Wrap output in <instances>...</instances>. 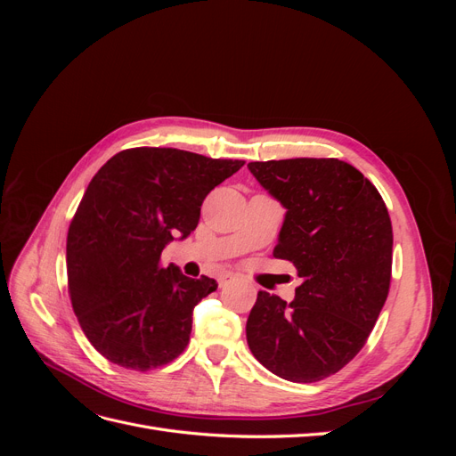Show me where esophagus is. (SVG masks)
I'll return each instance as SVG.
<instances>
[{"mask_svg": "<svg viewBox=\"0 0 456 456\" xmlns=\"http://www.w3.org/2000/svg\"><path fill=\"white\" fill-rule=\"evenodd\" d=\"M230 281H233V275H232V273H223V275H220V278H218V285H220V287L228 285Z\"/></svg>", "mask_w": 456, "mask_h": 456, "instance_id": "1", "label": "esophagus"}]
</instances>
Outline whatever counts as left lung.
Here are the masks:
<instances>
[{"label": "left lung", "instance_id": "8db88e82", "mask_svg": "<svg viewBox=\"0 0 456 456\" xmlns=\"http://www.w3.org/2000/svg\"><path fill=\"white\" fill-rule=\"evenodd\" d=\"M247 167L287 209L273 256L293 262L302 280L291 302L258 291L247 342L273 375L323 380L360 354L388 297V209L369 178L335 158Z\"/></svg>", "mask_w": 456, "mask_h": 456}]
</instances>
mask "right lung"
<instances>
[{
    "label": "right lung",
    "mask_w": 456,
    "mask_h": 456,
    "mask_svg": "<svg viewBox=\"0 0 456 456\" xmlns=\"http://www.w3.org/2000/svg\"><path fill=\"white\" fill-rule=\"evenodd\" d=\"M176 148H129L93 176L68 228V295L94 350L131 370L171 363L188 346L191 312L216 291L161 266V251L200 223L209 191L243 167Z\"/></svg>",
    "instance_id": "obj_1"
}]
</instances>
